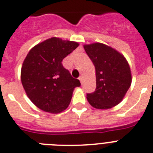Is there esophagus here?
Masks as SVG:
<instances>
[{"mask_svg":"<svg viewBox=\"0 0 153 153\" xmlns=\"http://www.w3.org/2000/svg\"><path fill=\"white\" fill-rule=\"evenodd\" d=\"M79 81H80V82H81V83H82V81H83V77H82V75H81V76H79Z\"/></svg>","mask_w":153,"mask_h":153,"instance_id":"esophagus-1","label":"esophagus"}]
</instances>
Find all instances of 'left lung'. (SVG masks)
Instances as JSON below:
<instances>
[{
  "label": "left lung",
  "mask_w": 153,
  "mask_h": 153,
  "mask_svg": "<svg viewBox=\"0 0 153 153\" xmlns=\"http://www.w3.org/2000/svg\"><path fill=\"white\" fill-rule=\"evenodd\" d=\"M96 71V90L86 95L88 102L97 109H109L123 100L132 82L130 65L115 48L102 44L83 45Z\"/></svg>",
  "instance_id": "obj_1"
}]
</instances>
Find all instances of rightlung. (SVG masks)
Listing matches in <instances>:
<instances>
[{
    "mask_svg": "<svg viewBox=\"0 0 153 153\" xmlns=\"http://www.w3.org/2000/svg\"><path fill=\"white\" fill-rule=\"evenodd\" d=\"M78 42L53 37L29 51L21 68V82L33 105L53 114L62 112L70 105L79 79L71 77L62 60L79 46Z\"/></svg>",
    "mask_w": 153,
    "mask_h": 153,
    "instance_id": "right-lung-1",
    "label": "right lung"
}]
</instances>
